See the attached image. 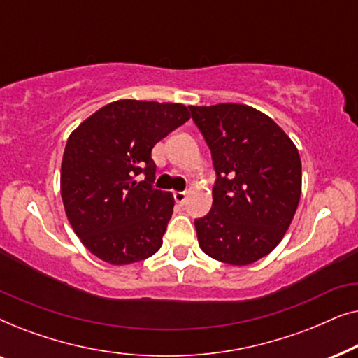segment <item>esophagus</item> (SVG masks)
<instances>
[{
    "label": "esophagus",
    "mask_w": 358,
    "mask_h": 358,
    "mask_svg": "<svg viewBox=\"0 0 358 358\" xmlns=\"http://www.w3.org/2000/svg\"><path fill=\"white\" fill-rule=\"evenodd\" d=\"M185 199H187V194H185V192H179V190H176V192H174V200H176V202H178V203H184Z\"/></svg>",
    "instance_id": "34e87169"
}]
</instances>
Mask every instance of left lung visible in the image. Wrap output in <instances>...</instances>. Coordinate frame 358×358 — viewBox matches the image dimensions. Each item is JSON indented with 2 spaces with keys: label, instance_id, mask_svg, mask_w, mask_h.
Returning <instances> with one entry per match:
<instances>
[{
  "label": "left lung",
  "instance_id": "1",
  "mask_svg": "<svg viewBox=\"0 0 358 358\" xmlns=\"http://www.w3.org/2000/svg\"><path fill=\"white\" fill-rule=\"evenodd\" d=\"M207 141L217 180L212 210L195 220L207 256L248 266L272 252L301 195L296 146L271 117L244 104L190 106Z\"/></svg>",
  "mask_w": 358,
  "mask_h": 358
}]
</instances>
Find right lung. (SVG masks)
<instances>
[{
  "label": "right lung",
  "instance_id": "right-lung-1",
  "mask_svg": "<svg viewBox=\"0 0 358 358\" xmlns=\"http://www.w3.org/2000/svg\"><path fill=\"white\" fill-rule=\"evenodd\" d=\"M189 117L182 104L122 99L101 107L70 135L62 199L73 231L96 257L125 266L161 248L174 197L153 187L151 150ZM140 173L143 181L136 179Z\"/></svg>",
  "mask_w": 358,
  "mask_h": 358
}]
</instances>
